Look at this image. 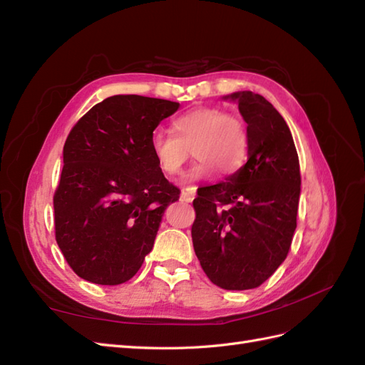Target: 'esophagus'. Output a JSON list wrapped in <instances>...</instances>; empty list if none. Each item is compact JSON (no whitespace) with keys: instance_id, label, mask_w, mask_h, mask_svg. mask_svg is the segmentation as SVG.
Returning <instances> with one entry per match:
<instances>
[{"instance_id":"obj_1","label":"esophagus","mask_w":365,"mask_h":365,"mask_svg":"<svg viewBox=\"0 0 365 365\" xmlns=\"http://www.w3.org/2000/svg\"><path fill=\"white\" fill-rule=\"evenodd\" d=\"M194 196H196V188H186V190L182 191L180 199H182L183 202H192Z\"/></svg>"}]
</instances>
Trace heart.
Masks as SVG:
<instances>
[{
  "mask_svg": "<svg viewBox=\"0 0 365 365\" xmlns=\"http://www.w3.org/2000/svg\"><path fill=\"white\" fill-rule=\"evenodd\" d=\"M173 135L155 132L150 149L160 169L168 175L182 171L192 155L197 158L182 182L191 185L219 171L224 175L238 173L249 155V132L244 120L219 107H196L177 116Z\"/></svg>",
  "mask_w": 365,
  "mask_h": 365,
  "instance_id": "heart-1",
  "label": "heart"
}]
</instances>
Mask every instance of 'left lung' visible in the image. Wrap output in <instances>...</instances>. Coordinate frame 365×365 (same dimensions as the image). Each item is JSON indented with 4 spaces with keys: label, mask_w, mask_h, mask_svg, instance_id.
<instances>
[{
    "label": "left lung",
    "mask_w": 365,
    "mask_h": 365,
    "mask_svg": "<svg viewBox=\"0 0 365 365\" xmlns=\"http://www.w3.org/2000/svg\"><path fill=\"white\" fill-rule=\"evenodd\" d=\"M247 123L249 158L225 182L197 190L192 200L194 252L211 283L253 289L286 259L297 227L300 163L289 127L252 91L230 96Z\"/></svg>",
    "instance_id": "left-lung-1"
}]
</instances>
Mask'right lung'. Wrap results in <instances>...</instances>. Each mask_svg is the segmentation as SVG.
<instances>
[{
	"label": "right lung",
	"mask_w": 365,
	"mask_h": 365,
	"mask_svg": "<svg viewBox=\"0 0 365 365\" xmlns=\"http://www.w3.org/2000/svg\"><path fill=\"white\" fill-rule=\"evenodd\" d=\"M173 101L116 95L91 107L63 146L54 192L56 241L68 264L96 284H121L154 247L160 222L180 190L152 154L155 127Z\"/></svg>",
	"instance_id": "obj_1"
}]
</instances>
